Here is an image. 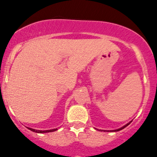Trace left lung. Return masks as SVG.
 Masks as SVG:
<instances>
[{"mask_svg": "<svg viewBox=\"0 0 157 157\" xmlns=\"http://www.w3.org/2000/svg\"><path fill=\"white\" fill-rule=\"evenodd\" d=\"M129 123H127V125H125V126H123V127H121V128H120V129H117V130H111V131H119V130H123V128H125L126 127H127V126L129 125ZM108 131H109V130H108Z\"/></svg>", "mask_w": 157, "mask_h": 157, "instance_id": "left-lung-1", "label": "left lung"}]
</instances>
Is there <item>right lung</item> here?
<instances>
[{
	"instance_id": "obj_1",
	"label": "right lung",
	"mask_w": 157,
	"mask_h": 157,
	"mask_svg": "<svg viewBox=\"0 0 157 157\" xmlns=\"http://www.w3.org/2000/svg\"><path fill=\"white\" fill-rule=\"evenodd\" d=\"M29 130H30L31 131H34V132H37V133H48V132H52V131H55V130H57L56 129H52V130H34V129L32 128H28Z\"/></svg>"
}]
</instances>
